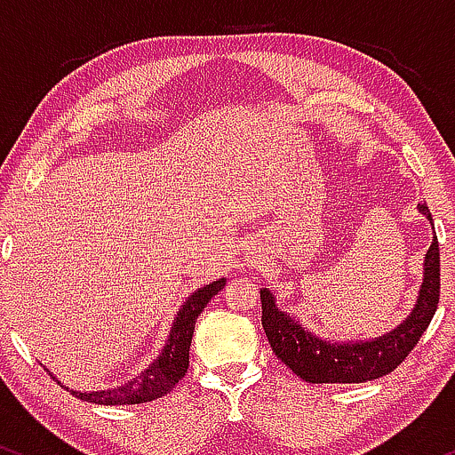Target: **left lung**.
<instances>
[{"instance_id": "1", "label": "left lung", "mask_w": 455, "mask_h": 455, "mask_svg": "<svg viewBox=\"0 0 455 455\" xmlns=\"http://www.w3.org/2000/svg\"><path fill=\"white\" fill-rule=\"evenodd\" d=\"M419 212L432 222V213L426 203H419ZM441 295V254L436 235L424 260V282L412 312L394 331L359 342H329L299 325V321L278 310L274 295L260 289L263 306V329L278 355L291 370L306 383H365L394 372L404 362L419 338L430 325Z\"/></svg>"}]
</instances>
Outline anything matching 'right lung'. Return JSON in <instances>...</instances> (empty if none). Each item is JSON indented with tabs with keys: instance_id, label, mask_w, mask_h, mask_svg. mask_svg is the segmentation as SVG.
<instances>
[{
	"instance_id": "add662e5",
	"label": "right lung",
	"mask_w": 455,
	"mask_h": 455,
	"mask_svg": "<svg viewBox=\"0 0 455 455\" xmlns=\"http://www.w3.org/2000/svg\"><path fill=\"white\" fill-rule=\"evenodd\" d=\"M224 278L210 282V284L201 286L195 291L177 312L173 327H171L169 340H166L164 348L149 368H145L137 379L128 380L122 387L115 389H100V391H72V395L83 402H93V404H140V402L158 400L164 394L184 379L188 372V363H190V342L192 333H195V323L198 315L205 310L213 295L224 286ZM68 389V387H64Z\"/></svg>"
}]
</instances>
